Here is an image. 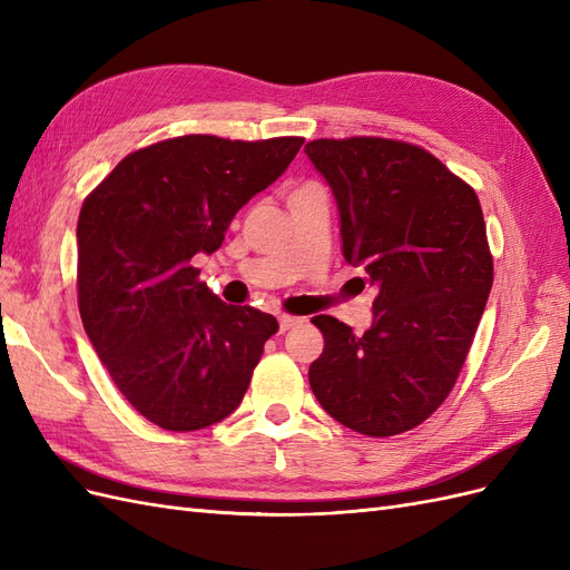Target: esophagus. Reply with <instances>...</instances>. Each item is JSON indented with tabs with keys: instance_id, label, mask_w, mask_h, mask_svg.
Instances as JSON below:
<instances>
[{
	"instance_id": "34e87169",
	"label": "esophagus",
	"mask_w": 570,
	"mask_h": 570,
	"mask_svg": "<svg viewBox=\"0 0 570 570\" xmlns=\"http://www.w3.org/2000/svg\"><path fill=\"white\" fill-rule=\"evenodd\" d=\"M299 323H302V318H297V316H287V314H283V316L278 318V325H281V333L289 331V327H295V325H299Z\"/></svg>"
}]
</instances>
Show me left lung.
<instances>
[{
	"instance_id": "8db88e82",
	"label": "left lung",
	"mask_w": 570,
	"mask_h": 570,
	"mask_svg": "<svg viewBox=\"0 0 570 570\" xmlns=\"http://www.w3.org/2000/svg\"><path fill=\"white\" fill-rule=\"evenodd\" d=\"M304 151L335 195L344 258L377 285L364 335L333 316L312 318L325 347L308 383L356 433H406L452 392L485 312L492 254L480 202L409 142L347 137Z\"/></svg>"
}]
</instances>
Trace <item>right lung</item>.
Masks as SVG:
<instances>
[{
    "mask_svg": "<svg viewBox=\"0 0 570 570\" xmlns=\"http://www.w3.org/2000/svg\"><path fill=\"white\" fill-rule=\"evenodd\" d=\"M302 137L183 135L137 149L78 216V308L120 394L164 430H202L239 406L278 321L220 302L195 254L278 180Z\"/></svg>",
    "mask_w": 570,
    "mask_h": 570,
    "instance_id": "right-lung-1",
    "label": "right lung"
}]
</instances>
